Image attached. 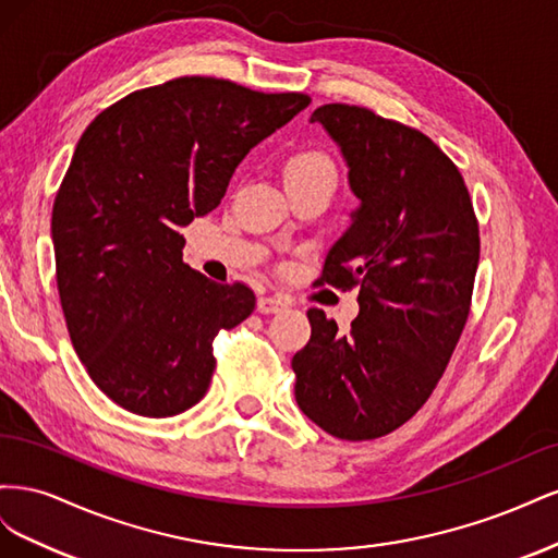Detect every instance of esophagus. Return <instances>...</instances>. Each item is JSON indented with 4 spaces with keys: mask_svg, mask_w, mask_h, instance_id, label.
<instances>
[{
    "mask_svg": "<svg viewBox=\"0 0 558 558\" xmlns=\"http://www.w3.org/2000/svg\"><path fill=\"white\" fill-rule=\"evenodd\" d=\"M289 305H291L289 298H283V295H263L256 302V310L260 314H277V312L289 307Z\"/></svg>",
    "mask_w": 558,
    "mask_h": 558,
    "instance_id": "34e87169",
    "label": "esophagus"
}]
</instances>
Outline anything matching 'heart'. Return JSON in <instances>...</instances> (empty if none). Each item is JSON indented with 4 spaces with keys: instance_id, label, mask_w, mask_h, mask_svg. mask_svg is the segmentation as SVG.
I'll use <instances>...</instances> for the list:
<instances>
[{
    "instance_id": "1",
    "label": "heart",
    "mask_w": 558,
    "mask_h": 558,
    "mask_svg": "<svg viewBox=\"0 0 558 558\" xmlns=\"http://www.w3.org/2000/svg\"><path fill=\"white\" fill-rule=\"evenodd\" d=\"M324 170L335 172V167L330 158L318 154V150H300V154H295L289 160V165H286V174H307V172H324Z\"/></svg>"
}]
</instances>
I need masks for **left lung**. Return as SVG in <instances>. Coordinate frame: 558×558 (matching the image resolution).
Returning <instances> with one entry per match:
<instances>
[{"label":"left lung","mask_w":558,"mask_h":558,"mask_svg":"<svg viewBox=\"0 0 558 558\" xmlns=\"http://www.w3.org/2000/svg\"><path fill=\"white\" fill-rule=\"evenodd\" d=\"M361 199L318 283L359 286L349 332L310 310L312 337L293 356L298 408L340 440L400 428L440 381L470 314L480 228L463 177L424 132L365 107L324 105Z\"/></svg>","instance_id":"left-lung-1"}]
</instances>
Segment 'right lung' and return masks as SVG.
<instances>
[{"label": "right lung", "mask_w": 558, "mask_h": 558, "mask_svg": "<svg viewBox=\"0 0 558 558\" xmlns=\"http://www.w3.org/2000/svg\"><path fill=\"white\" fill-rule=\"evenodd\" d=\"M312 99L181 76L123 97L81 134L53 205L66 330L99 391L140 416L205 398L214 337L256 307L183 263L181 228L221 205L248 150Z\"/></svg>", "instance_id": "obj_1"}]
</instances>
